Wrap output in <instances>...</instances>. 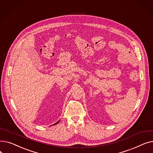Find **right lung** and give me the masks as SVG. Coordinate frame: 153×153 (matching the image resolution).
<instances>
[{
  "label": "right lung",
  "instance_id": "obj_1",
  "mask_svg": "<svg viewBox=\"0 0 153 153\" xmlns=\"http://www.w3.org/2000/svg\"><path fill=\"white\" fill-rule=\"evenodd\" d=\"M59 122V121H58V122H56V123H54V124H53V125H56V124H57V123H58V122Z\"/></svg>",
  "mask_w": 153,
  "mask_h": 153
}]
</instances>
